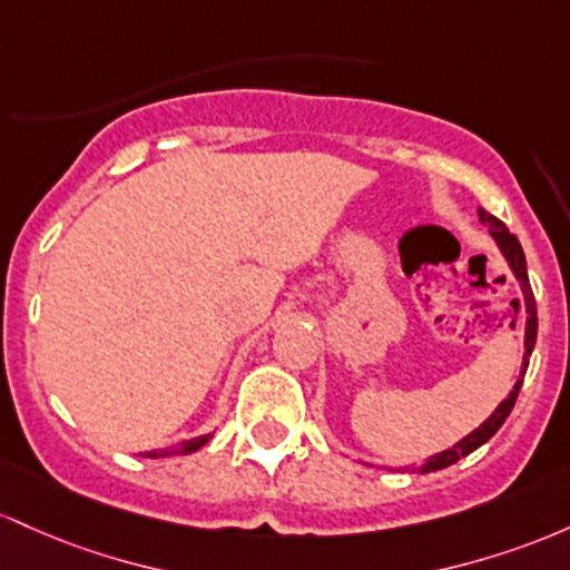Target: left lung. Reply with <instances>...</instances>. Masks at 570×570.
Instances as JSON below:
<instances>
[{"mask_svg":"<svg viewBox=\"0 0 570 570\" xmlns=\"http://www.w3.org/2000/svg\"><path fill=\"white\" fill-rule=\"evenodd\" d=\"M479 220H482L484 226L490 228L492 239L498 242V247H501L503 258L509 261L511 272H514V277L520 279V285H522V296H525V298H522V302H514V309H520V306H522V309H525V315H528V320H525V357H522V374H525L528 357H530V353H533V347H535V331H539V317H535V298H533V291H530V279H528L525 253H522L520 239H517V236L511 234L509 228L503 226V223L498 220L495 215H490L488 209H479ZM520 387H522V380H517V385L509 393V399H503L501 404H498L495 412H492L490 417L476 428V431H471L469 436L460 439L458 444L452 446V450H444V452H439V455L428 458V463H423V469H420V471H423V474H428V471L446 469V465L458 463L460 458L471 455V452L479 450V446H482L484 441L495 436L498 428L507 423L511 409H514V401H517V395H520Z\"/></svg>","mask_w":570,"mask_h":570,"instance_id":"obj_1","label":"left lung"}]
</instances>
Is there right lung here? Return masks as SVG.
I'll return each instance as SVG.
<instances>
[{"mask_svg":"<svg viewBox=\"0 0 570 570\" xmlns=\"http://www.w3.org/2000/svg\"><path fill=\"white\" fill-rule=\"evenodd\" d=\"M209 441V436H199V439H190L183 441V444L171 446V450H153V452H142L145 458H166V455H188V452H196L199 446H204Z\"/></svg>","mask_w":570,"mask_h":570,"instance_id":"add662e5","label":"right lung"}]
</instances>
